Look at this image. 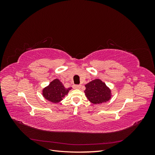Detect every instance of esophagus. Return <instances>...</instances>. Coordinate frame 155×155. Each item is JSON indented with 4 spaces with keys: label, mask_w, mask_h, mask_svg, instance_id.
Instances as JSON below:
<instances>
[{
    "label": "esophagus",
    "mask_w": 155,
    "mask_h": 155,
    "mask_svg": "<svg viewBox=\"0 0 155 155\" xmlns=\"http://www.w3.org/2000/svg\"><path fill=\"white\" fill-rule=\"evenodd\" d=\"M81 87V85H73V88L75 89H79Z\"/></svg>",
    "instance_id": "1"
}]
</instances>
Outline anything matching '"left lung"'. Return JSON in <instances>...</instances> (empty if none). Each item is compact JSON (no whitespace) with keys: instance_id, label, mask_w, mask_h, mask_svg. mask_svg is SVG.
<instances>
[{"instance_id":"left-lung-1","label":"left lung","mask_w":155,"mask_h":155,"mask_svg":"<svg viewBox=\"0 0 155 155\" xmlns=\"http://www.w3.org/2000/svg\"><path fill=\"white\" fill-rule=\"evenodd\" d=\"M85 92L88 100L94 104H100L109 101L110 97V90L105 83L100 79H94L85 85Z\"/></svg>"}]
</instances>
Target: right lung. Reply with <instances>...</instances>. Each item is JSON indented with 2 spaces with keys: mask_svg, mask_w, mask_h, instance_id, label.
Segmentation results:
<instances>
[{
  "mask_svg": "<svg viewBox=\"0 0 155 155\" xmlns=\"http://www.w3.org/2000/svg\"><path fill=\"white\" fill-rule=\"evenodd\" d=\"M72 88H65L58 79H55L43 89V95L46 100L56 104L61 101Z\"/></svg>",
  "mask_w": 155,
  "mask_h": 155,
  "instance_id": "right-lung-1",
  "label": "right lung"
}]
</instances>
